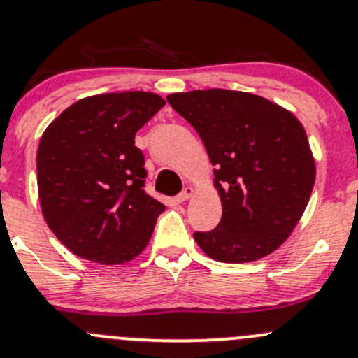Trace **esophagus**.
I'll use <instances>...</instances> for the list:
<instances>
[{
  "label": "esophagus",
  "instance_id": "1",
  "mask_svg": "<svg viewBox=\"0 0 358 358\" xmlns=\"http://www.w3.org/2000/svg\"><path fill=\"white\" fill-rule=\"evenodd\" d=\"M192 194H194V190H192V187H185V189L180 192L178 195H176L175 201H176V202H185V201H189V199L192 197Z\"/></svg>",
  "mask_w": 358,
  "mask_h": 358
}]
</instances>
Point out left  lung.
Here are the masks:
<instances>
[{"instance_id":"8db88e82","label":"left lung","mask_w":358,"mask_h":358,"mask_svg":"<svg viewBox=\"0 0 358 358\" xmlns=\"http://www.w3.org/2000/svg\"><path fill=\"white\" fill-rule=\"evenodd\" d=\"M214 164L223 216L197 245L220 262H252L276 250L302 217L315 163L302 123L278 104L240 90L169 94Z\"/></svg>"}]
</instances>
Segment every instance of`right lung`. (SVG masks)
Masks as SVG:
<instances>
[{
	"label": "right lung",
	"mask_w": 358,
	"mask_h": 358,
	"mask_svg": "<svg viewBox=\"0 0 358 358\" xmlns=\"http://www.w3.org/2000/svg\"><path fill=\"white\" fill-rule=\"evenodd\" d=\"M164 104L163 97L142 90L84 97L41 137L43 216L78 257L123 264L148 247L164 206L144 190L148 171L135 134Z\"/></svg>",
	"instance_id": "add662e5"
}]
</instances>
